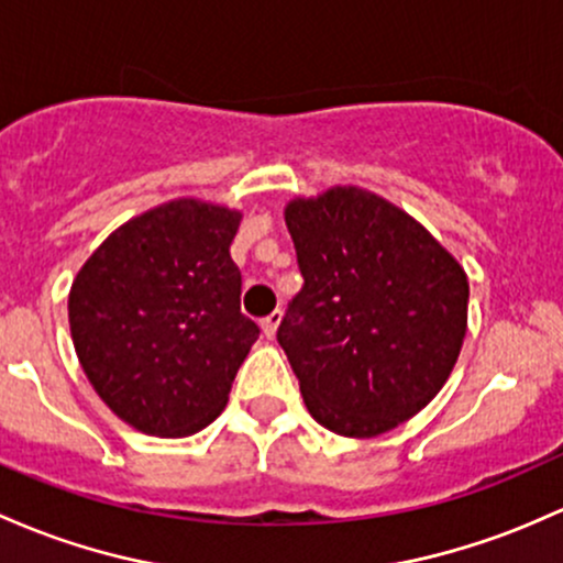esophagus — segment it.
I'll return each mask as SVG.
<instances>
[{"label": "esophagus", "instance_id": "obj_1", "mask_svg": "<svg viewBox=\"0 0 563 563\" xmlns=\"http://www.w3.org/2000/svg\"><path fill=\"white\" fill-rule=\"evenodd\" d=\"M280 320H283V312H280V310H275L272 314H267V318L262 320V333H264V336L275 339L277 325H280Z\"/></svg>", "mask_w": 563, "mask_h": 563}]
</instances>
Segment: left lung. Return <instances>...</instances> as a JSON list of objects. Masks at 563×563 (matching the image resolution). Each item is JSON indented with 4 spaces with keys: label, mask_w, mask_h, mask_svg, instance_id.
Instances as JSON below:
<instances>
[{
    "label": "left lung",
    "mask_w": 563,
    "mask_h": 563,
    "mask_svg": "<svg viewBox=\"0 0 563 563\" xmlns=\"http://www.w3.org/2000/svg\"><path fill=\"white\" fill-rule=\"evenodd\" d=\"M305 286L277 329L307 411L344 438L398 428L446 385L467 331L460 262L385 197L331 187L286 206Z\"/></svg>",
    "instance_id": "1"
}]
</instances>
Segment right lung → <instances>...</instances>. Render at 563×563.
Here are the masks:
<instances>
[{
  "label": "right lung",
  "instance_id": "obj_1",
  "mask_svg": "<svg viewBox=\"0 0 563 563\" xmlns=\"http://www.w3.org/2000/svg\"><path fill=\"white\" fill-rule=\"evenodd\" d=\"M240 219L178 197L117 227L74 277L69 325L82 372L146 435L208 428L258 339L240 312L243 280L230 256Z\"/></svg>",
  "mask_w": 563,
  "mask_h": 563
}]
</instances>
